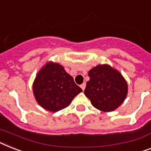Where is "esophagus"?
<instances>
[{"label":"esophagus","mask_w":151,"mask_h":151,"mask_svg":"<svg viewBox=\"0 0 151 151\" xmlns=\"http://www.w3.org/2000/svg\"><path fill=\"white\" fill-rule=\"evenodd\" d=\"M85 87H86V84H85V83H83V84H82L81 85V89L83 91H84V89H85Z\"/></svg>","instance_id":"obj_1"}]
</instances>
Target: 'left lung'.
Listing matches in <instances>:
<instances>
[{
    "instance_id": "left-lung-1",
    "label": "left lung",
    "mask_w": 151,
    "mask_h": 151,
    "mask_svg": "<svg viewBox=\"0 0 151 151\" xmlns=\"http://www.w3.org/2000/svg\"><path fill=\"white\" fill-rule=\"evenodd\" d=\"M84 95L97 109L111 111L124 101L128 86L122 74L109 65H98L88 72Z\"/></svg>"
}]
</instances>
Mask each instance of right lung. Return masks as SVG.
I'll return each instance as SVG.
<instances>
[{
	"label": "right lung",
	"mask_w": 151,
	"mask_h": 151,
	"mask_svg": "<svg viewBox=\"0 0 151 151\" xmlns=\"http://www.w3.org/2000/svg\"><path fill=\"white\" fill-rule=\"evenodd\" d=\"M32 89L39 105L53 112L67 107L82 91L63 66L53 62L47 63L38 72Z\"/></svg>",
	"instance_id": "add662e5"
}]
</instances>
